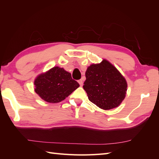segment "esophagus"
<instances>
[{"instance_id": "obj_1", "label": "esophagus", "mask_w": 159, "mask_h": 159, "mask_svg": "<svg viewBox=\"0 0 159 159\" xmlns=\"http://www.w3.org/2000/svg\"><path fill=\"white\" fill-rule=\"evenodd\" d=\"M78 83L80 84V86H82V85H83V80H78Z\"/></svg>"}]
</instances>
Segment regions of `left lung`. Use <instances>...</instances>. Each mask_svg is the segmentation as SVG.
<instances>
[{
    "label": "left lung",
    "instance_id": "8db88e82",
    "mask_svg": "<svg viewBox=\"0 0 159 159\" xmlns=\"http://www.w3.org/2000/svg\"><path fill=\"white\" fill-rule=\"evenodd\" d=\"M83 88L91 102L104 110L119 106L126 96L127 83L119 71L103 59L88 66Z\"/></svg>",
    "mask_w": 159,
    "mask_h": 159
}]
</instances>
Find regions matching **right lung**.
Segmentation results:
<instances>
[{
  "instance_id": "1",
  "label": "right lung",
  "mask_w": 159,
  "mask_h": 159,
  "mask_svg": "<svg viewBox=\"0 0 159 159\" xmlns=\"http://www.w3.org/2000/svg\"><path fill=\"white\" fill-rule=\"evenodd\" d=\"M34 84L35 92L45 102L52 103L64 100L80 86L70 73L58 66L38 75Z\"/></svg>"
}]
</instances>
